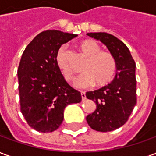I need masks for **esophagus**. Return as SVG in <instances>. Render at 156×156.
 Returning <instances> with one entry per match:
<instances>
[{
	"label": "esophagus",
	"instance_id": "1",
	"mask_svg": "<svg viewBox=\"0 0 156 156\" xmlns=\"http://www.w3.org/2000/svg\"><path fill=\"white\" fill-rule=\"evenodd\" d=\"M81 96H82V100L83 101H85L86 100V94H85V92H81Z\"/></svg>",
	"mask_w": 156,
	"mask_h": 156
}]
</instances>
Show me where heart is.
Here are the masks:
<instances>
[{
  "mask_svg": "<svg viewBox=\"0 0 156 156\" xmlns=\"http://www.w3.org/2000/svg\"><path fill=\"white\" fill-rule=\"evenodd\" d=\"M79 48L88 57L85 62L83 74L76 85L79 87H90L94 84L97 87H104L113 80L116 73V60L112 53L101 51L100 46L92 39H84L79 42ZM56 64L58 70L68 82H73L76 78L69 60L68 51L66 47L58 49L56 55Z\"/></svg>",
  "mask_w": 156,
  "mask_h": 156,
  "instance_id": "b5f03b06",
  "label": "heart"
}]
</instances>
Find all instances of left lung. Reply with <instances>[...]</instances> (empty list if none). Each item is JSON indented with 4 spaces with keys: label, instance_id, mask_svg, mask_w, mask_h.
<instances>
[{
    "label": "left lung",
    "instance_id": "left-lung-1",
    "mask_svg": "<svg viewBox=\"0 0 156 156\" xmlns=\"http://www.w3.org/2000/svg\"><path fill=\"white\" fill-rule=\"evenodd\" d=\"M87 35L106 45L116 60L117 73L108 85L86 93V97L96 104V110L86 120L96 131L115 130L127 122L137 103L135 62L126 45L115 36L106 32Z\"/></svg>",
    "mask_w": 156,
    "mask_h": 156
}]
</instances>
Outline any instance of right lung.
Instances as JSON below:
<instances>
[{
	"mask_svg": "<svg viewBox=\"0 0 156 156\" xmlns=\"http://www.w3.org/2000/svg\"><path fill=\"white\" fill-rule=\"evenodd\" d=\"M76 37L57 30L45 31L22 53L17 69L21 112L29 126L38 132L58 129L66 106L82 100L80 92L68 84L56 64L58 49Z\"/></svg>",
	"mask_w": 156,
	"mask_h": 156,
	"instance_id": "1",
	"label": "right lung"
}]
</instances>
